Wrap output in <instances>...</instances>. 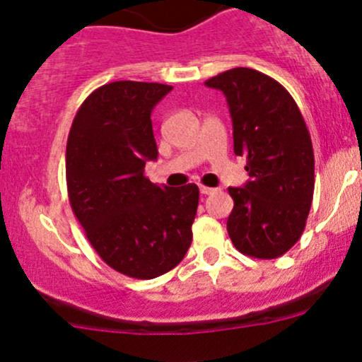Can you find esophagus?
Listing matches in <instances>:
<instances>
[{
  "mask_svg": "<svg viewBox=\"0 0 362 362\" xmlns=\"http://www.w3.org/2000/svg\"><path fill=\"white\" fill-rule=\"evenodd\" d=\"M199 192H202L203 196H208V194H211V192H215V189L206 187V185H199Z\"/></svg>",
  "mask_w": 362,
  "mask_h": 362,
  "instance_id": "1",
  "label": "esophagus"
}]
</instances>
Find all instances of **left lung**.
I'll return each instance as SVG.
<instances>
[{
  "label": "left lung",
  "instance_id": "obj_1",
  "mask_svg": "<svg viewBox=\"0 0 362 362\" xmlns=\"http://www.w3.org/2000/svg\"><path fill=\"white\" fill-rule=\"evenodd\" d=\"M204 83L228 100L235 154L247 159L250 177L243 187H229V238L250 257H280L301 238L313 199L315 163L305 119L286 87L257 69L233 68Z\"/></svg>",
  "mask_w": 362,
  "mask_h": 362
}]
</instances>
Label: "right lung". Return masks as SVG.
Here are the masks:
<instances>
[{
  "mask_svg": "<svg viewBox=\"0 0 362 362\" xmlns=\"http://www.w3.org/2000/svg\"><path fill=\"white\" fill-rule=\"evenodd\" d=\"M173 89L156 82L105 83L86 98L66 144L71 210L110 268L156 279L184 259L199 202L196 184H152L145 163L158 158L152 108Z\"/></svg>",
  "mask_w": 362,
  "mask_h": 362,
  "instance_id": "right-lung-1",
  "label": "right lung"
}]
</instances>
